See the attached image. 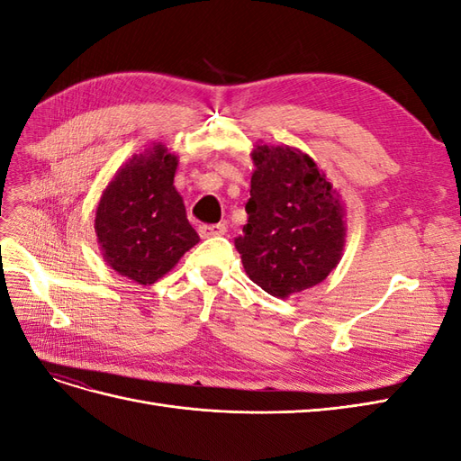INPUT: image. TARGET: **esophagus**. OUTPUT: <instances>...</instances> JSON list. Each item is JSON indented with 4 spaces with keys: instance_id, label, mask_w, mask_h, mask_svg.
Here are the masks:
<instances>
[{
    "instance_id": "esophagus-1",
    "label": "esophagus",
    "mask_w": 461,
    "mask_h": 461,
    "mask_svg": "<svg viewBox=\"0 0 461 461\" xmlns=\"http://www.w3.org/2000/svg\"><path fill=\"white\" fill-rule=\"evenodd\" d=\"M198 232L202 239H212V236H222L227 232V227L225 225H200L198 227Z\"/></svg>"
}]
</instances>
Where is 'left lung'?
I'll return each instance as SVG.
<instances>
[{"label":"left lung","mask_w":461,"mask_h":461,"mask_svg":"<svg viewBox=\"0 0 461 461\" xmlns=\"http://www.w3.org/2000/svg\"><path fill=\"white\" fill-rule=\"evenodd\" d=\"M252 159L248 222L234 246L258 286L288 298L337 267L346 242L344 207L308 153L263 144Z\"/></svg>","instance_id":"8db88e82"}]
</instances>
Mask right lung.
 Instances as JSON below:
<instances>
[{
    "label": "right lung",
    "mask_w": 461,
    "mask_h": 461,
    "mask_svg": "<svg viewBox=\"0 0 461 461\" xmlns=\"http://www.w3.org/2000/svg\"><path fill=\"white\" fill-rule=\"evenodd\" d=\"M176 167L161 144L148 148L121 167L95 209L104 259L138 285L156 283L200 242L173 185Z\"/></svg>",
    "instance_id": "add662e5"
}]
</instances>
